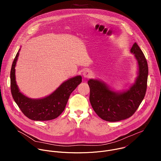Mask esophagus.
<instances>
[{"instance_id": "obj_1", "label": "esophagus", "mask_w": 161, "mask_h": 161, "mask_svg": "<svg viewBox=\"0 0 161 161\" xmlns=\"http://www.w3.org/2000/svg\"><path fill=\"white\" fill-rule=\"evenodd\" d=\"M83 76L85 78H90L91 77H92V72L89 70H86L83 72Z\"/></svg>"}]
</instances>
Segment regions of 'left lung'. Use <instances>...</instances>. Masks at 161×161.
<instances>
[{
  "label": "left lung",
  "mask_w": 161,
  "mask_h": 161,
  "mask_svg": "<svg viewBox=\"0 0 161 161\" xmlns=\"http://www.w3.org/2000/svg\"><path fill=\"white\" fill-rule=\"evenodd\" d=\"M138 61V77L129 89L115 92L98 79H89L90 102L95 112L102 119L115 122L130 118L142 102L147 89L148 66L146 58L136 43L130 49Z\"/></svg>",
  "instance_id": "1"
}]
</instances>
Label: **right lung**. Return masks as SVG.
Instances as JSON below:
<instances>
[{"instance_id": "right-lung-1", "label": "right lung", "mask_w": 161, "mask_h": 161, "mask_svg": "<svg viewBox=\"0 0 161 161\" xmlns=\"http://www.w3.org/2000/svg\"><path fill=\"white\" fill-rule=\"evenodd\" d=\"M20 50L10 70V89L13 98L23 114L30 119L46 121L55 119L64 110L70 93L82 82V77L77 75L69 79L46 97L38 99L28 98L20 92L15 80V66Z\"/></svg>"}]
</instances>
